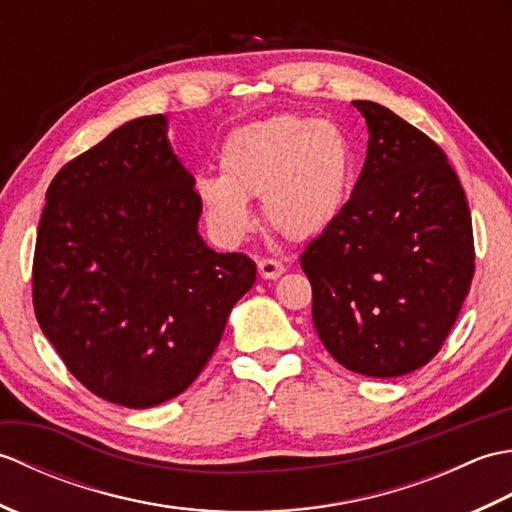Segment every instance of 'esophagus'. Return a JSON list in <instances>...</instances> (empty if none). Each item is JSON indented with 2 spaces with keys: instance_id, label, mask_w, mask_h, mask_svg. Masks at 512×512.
<instances>
[{
  "instance_id": "34e87169",
  "label": "esophagus",
  "mask_w": 512,
  "mask_h": 512,
  "mask_svg": "<svg viewBox=\"0 0 512 512\" xmlns=\"http://www.w3.org/2000/svg\"><path fill=\"white\" fill-rule=\"evenodd\" d=\"M257 268H259V275H262L264 279H277L279 275H284V264L279 262V259H273V257H262L257 262Z\"/></svg>"
}]
</instances>
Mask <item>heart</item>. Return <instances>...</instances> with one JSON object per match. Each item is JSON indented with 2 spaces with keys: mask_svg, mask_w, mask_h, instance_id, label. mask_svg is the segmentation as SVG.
<instances>
[{
  "mask_svg": "<svg viewBox=\"0 0 512 512\" xmlns=\"http://www.w3.org/2000/svg\"><path fill=\"white\" fill-rule=\"evenodd\" d=\"M220 176L195 180L204 220L224 242L250 228V198L264 222L292 242L323 235L341 220L354 180V149L332 123L277 114L233 129L217 154Z\"/></svg>",
  "mask_w": 512,
  "mask_h": 512,
  "instance_id": "heart-1",
  "label": "heart"
}]
</instances>
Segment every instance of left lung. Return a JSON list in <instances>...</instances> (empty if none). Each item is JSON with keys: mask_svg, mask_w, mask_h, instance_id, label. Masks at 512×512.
I'll list each match as a JSON object with an SVG mask.
<instances>
[{"mask_svg": "<svg viewBox=\"0 0 512 512\" xmlns=\"http://www.w3.org/2000/svg\"><path fill=\"white\" fill-rule=\"evenodd\" d=\"M367 158L341 220L301 255L312 321L350 372L396 378L427 365L475 273L469 202L444 151L387 107L354 101Z\"/></svg>", "mask_w": 512, "mask_h": 512, "instance_id": "8db88e82", "label": "left lung"}]
</instances>
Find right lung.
<instances>
[{
  "label": "right lung",
  "instance_id": "right-lung-1",
  "mask_svg": "<svg viewBox=\"0 0 512 512\" xmlns=\"http://www.w3.org/2000/svg\"><path fill=\"white\" fill-rule=\"evenodd\" d=\"M193 184L156 114L114 129L48 187L35 317L70 374L114 405L180 396L255 284L253 259L204 244Z\"/></svg>",
  "mask_w": 512,
  "mask_h": 512
}]
</instances>
